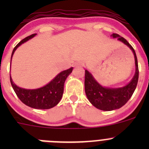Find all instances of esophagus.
Here are the masks:
<instances>
[{
	"label": "esophagus",
	"mask_w": 149,
	"mask_h": 149,
	"mask_svg": "<svg viewBox=\"0 0 149 149\" xmlns=\"http://www.w3.org/2000/svg\"><path fill=\"white\" fill-rule=\"evenodd\" d=\"M75 66H76V67H82V66H83V63H82L81 62H77L75 64Z\"/></svg>",
	"instance_id": "34e87169"
}]
</instances>
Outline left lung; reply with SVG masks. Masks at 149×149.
Segmentation results:
<instances>
[{"instance_id":"obj_1","label":"left lung","mask_w":149,"mask_h":149,"mask_svg":"<svg viewBox=\"0 0 149 149\" xmlns=\"http://www.w3.org/2000/svg\"><path fill=\"white\" fill-rule=\"evenodd\" d=\"M112 37L118 38L133 51L135 57L136 72L128 84L121 88H107L100 85L91 73L85 70V92L88 101L97 109L104 111H112L119 109L127 102L133 95L139 81V65L136 52L128 42L118 34H112Z\"/></svg>"}]
</instances>
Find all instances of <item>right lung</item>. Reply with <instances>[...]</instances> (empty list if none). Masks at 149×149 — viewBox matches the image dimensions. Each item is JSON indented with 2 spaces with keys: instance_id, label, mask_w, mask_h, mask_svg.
I'll list each match as a JSON object with an SVG mask.
<instances>
[{
  "instance_id": "add662e5",
  "label": "right lung",
  "mask_w": 149,
  "mask_h": 149,
  "mask_svg": "<svg viewBox=\"0 0 149 149\" xmlns=\"http://www.w3.org/2000/svg\"><path fill=\"white\" fill-rule=\"evenodd\" d=\"M36 34H33L29 37H26V38L23 39L20 42L18 43L13 48L11 54V58L16 49L21 45L34 37ZM72 70L73 68H70L68 70L61 72L49 83L43 87L36 89H26L17 86L12 81L10 75V81L15 93L24 104L34 109H50L56 106L61 101L63 94L64 83Z\"/></svg>"
}]
</instances>
